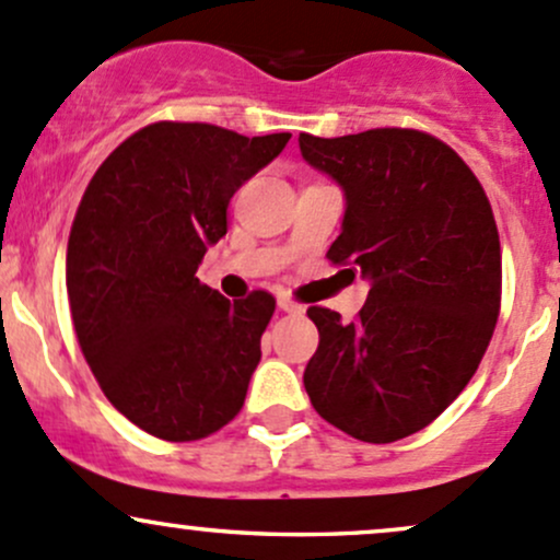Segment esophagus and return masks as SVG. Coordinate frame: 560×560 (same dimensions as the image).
Returning a JSON list of instances; mask_svg holds the SVG:
<instances>
[{
	"instance_id": "34e87169",
	"label": "esophagus",
	"mask_w": 560,
	"mask_h": 560,
	"mask_svg": "<svg viewBox=\"0 0 560 560\" xmlns=\"http://www.w3.org/2000/svg\"><path fill=\"white\" fill-rule=\"evenodd\" d=\"M276 305H279V311H284V314H303V305H298L295 300L281 295L279 300H276Z\"/></svg>"
}]
</instances>
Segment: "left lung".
I'll use <instances>...</instances> for the list:
<instances>
[{"label": "left lung", "instance_id": "1", "mask_svg": "<svg viewBox=\"0 0 560 560\" xmlns=\"http://www.w3.org/2000/svg\"><path fill=\"white\" fill-rule=\"evenodd\" d=\"M298 144L346 198L327 257L370 281L357 322L308 308L319 349L305 392L340 432L394 443L438 419L486 354L502 298L491 203L467 163L429 133H300Z\"/></svg>", "mask_w": 560, "mask_h": 560}]
</instances>
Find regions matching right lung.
Segmentation results:
<instances>
[{
    "label": "right lung",
    "mask_w": 560,
    "mask_h": 560,
    "mask_svg": "<svg viewBox=\"0 0 560 560\" xmlns=\"http://www.w3.org/2000/svg\"><path fill=\"white\" fill-rule=\"evenodd\" d=\"M290 137L152 122L82 196L67 246L74 332L109 402L147 434L209 438L244 405L276 300L252 292L231 303L196 270L228 233L233 192Z\"/></svg>",
    "instance_id": "add662e5"
}]
</instances>
